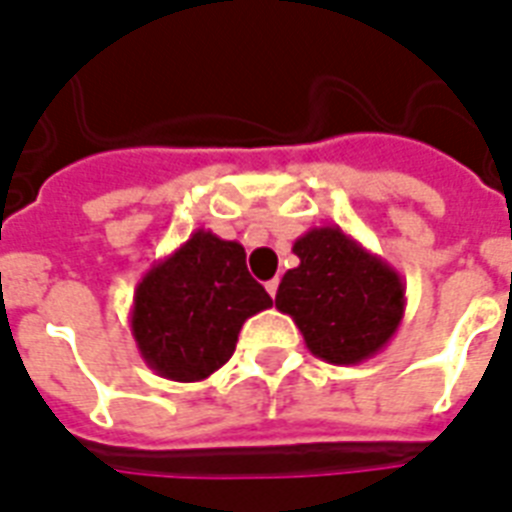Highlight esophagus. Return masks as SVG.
Masks as SVG:
<instances>
[{"label":"esophagus","mask_w":512,"mask_h":512,"mask_svg":"<svg viewBox=\"0 0 512 512\" xmlns=\"http://www.w3.org/2000/svg\"><path fill=\"white\" fill-rule=\"evenodd\" d=\"M266 290H268V295H271V298H276V290H279V279H271V282H266Z\"/></svg>","instance_id":"esophagus-1"}]
</instances>
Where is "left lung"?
I'll list each match as a JSON object with an SVG mask.
<instances>
[{"mask_svg": "<svg viewBox=\"0 0 512 512\" xmlns=\"http://www.w3.org/2000/svg\"><path fill=\"white\" fill-rule=\"evenodd\" d=\"M276 309L293 317L312 355L333 366L374 358L399 331L407 287L399 271L369 252L342 227L325 225L295 238Z\"/></svg>", "mask_w": 512, "mask_h": 512, "instance_id": "left-lung-1", "label": "left lung"}]
</instances>
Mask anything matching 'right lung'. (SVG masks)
<instances>
[{
  "label": "right lung",
  "instance_id": "1",
  "mask_svg": "<svg viewBox=\"0 0 512 512\" xmlns=\"http://www.w3.org/2000/svg\"><path fill=\"white\" fill-rule=\"evenodd\" d=\"M271 304L246 271L244 246L200 227L143 274L130 331L151 372L200 382L230 361L241 325Z\"/></svg>",
  "mask_w": 512,
  "mask_h": 512
}]
</instances>
